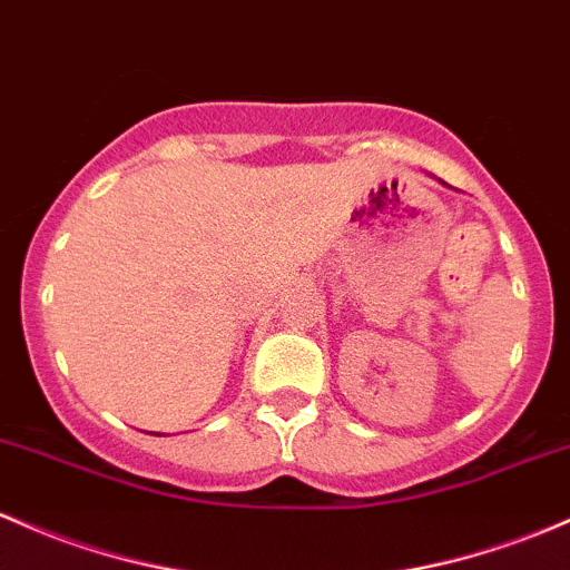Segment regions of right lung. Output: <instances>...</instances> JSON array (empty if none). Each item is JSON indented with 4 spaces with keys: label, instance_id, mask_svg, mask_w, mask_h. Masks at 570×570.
Returning <instances> with one entry per match:
<instances>
[{
    "label": "right lung",
    "instance_id": "right-lung-1",
    "mask_svg": "<svg viewBox=\"0 0 570 570\" xmlns=\"http://www.w3.org/2000/svg\"><path fill=\"white\" fill-rule=\"evenodd\" d=\"M156 435H159V433H156Z\"/></svg>",
    "mask_w": 570,
    "mask_h": 570
}]
</instances>
